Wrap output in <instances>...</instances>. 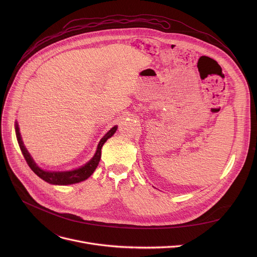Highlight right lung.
Masks as SVG:
<instances>
[{
    "instance_id": "1",
    "label": "right lung",
    "mask_w": 257,
    "mask_h": 257,
    "mask_svg": "<svg viewBox=\"0 0 257 257\" xmlns=\"http://www.w3.org/2000/svg\"><path fill=\"white\" fill-rule=\"evenodd\" d=\"M116 130H117V126L113 127L100 139V141L97 145V150H96V153H95L94 157L85 166H83L79 169H76V170L68 171V172H51V171H44L41 168H39V166H36V164L33 162L32 158L30 157L29 153L25 149V146L23 145V141H22L21 136H20L18 124L16 123V126H15V131H16V137H17V140H18V144L20 146V150L22 152V155H23L27 165L40 178H42L44 181L50 183V184H54V185L75 184V183H79L81 181H84L88 177H90V175L94 172V170L96 169V167L99 163L100 156H101V148H102L103 143L109 137H112L114 135Z\"/></svg>"
}]
</instances>
